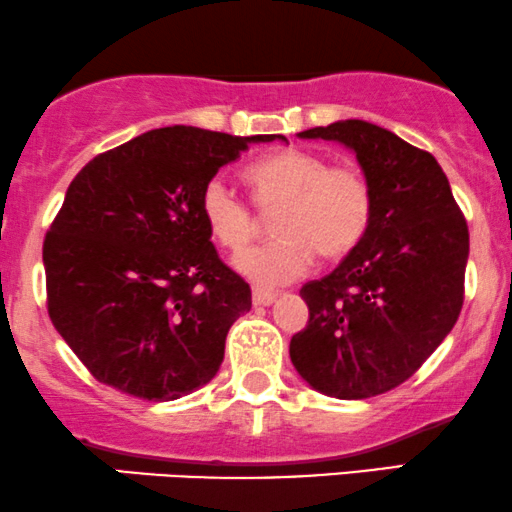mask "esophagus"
<instances>
[{
  "label": "esophagus",
  "mask_w": 512,
  "mask_h": 512,
  "mask_svg": "<svg viewBox=\"0 0 512 512\" xmlns=\"http://www.w3.org/2000/svg\"><path fill=\"white\" fill-rule=\"evenodd\" d=\"M275 297H278V294H275L273 290H263V287H254V294H251V299H254L256 306L273 304Z\"/></svg>",
  "instance_id": "obj_1"
}]
</instances>
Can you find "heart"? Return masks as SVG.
<instances>
[{
	"mask_svg": "<svg viewBox=\"0 0 512 512\" xmlns=\"http://www.w3.org/2000/svg\"><path fill=\"white\" fill-rule=\"evenodd\" d=\"M258 208L273 213L278 237L242 251L234 261L256 285L278 287L299 280L314 266L350 256L374 220V189L352 162H333L306 148L263 155L244 170ZM201 215L220 246L239 251L258 230L254 206L222 177H210L201 191Z\"/></svg>",
	"mask_w": 512,
	"mask_h": 512,
	"instance_id": "1",
	"label": "heart"
}]
</instances>
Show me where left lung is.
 I'll return each mask as SVG.
<instances>
[{"mask_svg":"<svg viewBox=\"0 0 512 512\" xmlns=\"http://www.w3.org/2000/svg\"><path fill=\"white\" fill-rule=\"evenodd\" d=\"M299 136L357 153L374 189V220L333 273L299 290L309 323L292 335V364L330 398H374L417 374L453 330L470 230L434 155L393 131L345 119Z\"/></svg>","mask_w":512,"mask_h":512,"instance_id":"left-lung-1","label":"left lung"}]
</instances>
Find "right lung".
I'll return each mask as SVG.
<instances>
[{"instance_id":"right-lung-1","label":"right lung","mask_w":512,"mask_h":512,"mask_svg":"<svg viewBox=\"0 0 512 512\" xmlns=\"http://www.w3.org/2000/svg\"><path fill=\"white\" fill-rule=\"evenodd\" d=\"M165 126L95 155L66 189L42 244L47 314L95 381L167 402L206 386L251 287L220 261L203 184L249 143Z\"/></svg>"}]
</instances>
